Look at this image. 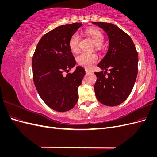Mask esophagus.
<instances>
[{
  "instance_id": "esophagus-1",
  "label": "esophagus",
  "mask_w": 157,
  "mask_h": 157,
  "mask_svg": "<svg viewBox=\"0 0 157 157\" xmlns=\"http://www.w3.org/2000/svg\"><path fill=\"white\" fill-rule=\"evenodd\" d=\"M85 71H86V73H91V71H90L89 69H85Z\"/></svg>"
}]
</instances>
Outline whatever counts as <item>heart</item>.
<instances>
[{
	"label": "heart",
	"mask_w": 157,
	"mask_h": 157,
	"mask_svg": "<svg viewBox=\"0 0 157 157\" xmlns=\"http://www.w3.org/2000/svg\"><path fill=\"white\" fill-rule=\"evenodd\" d=\"M86 34L92 38L94 43L98 46H101L104 41V36L101 32L97 29H88L86 31ZM80 36L78 33H75L70 38L69 46L71 50L73 52H77L79 50V42ZM77 63L83 66L84 67L90 68L96 63L98 60V57L95 54L87 53V52H81L79 54L77 58Z\"/></svg>",
	"instance_id": "b5f03b06"
}]
</instances>
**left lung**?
I'll return each instance as SVG.
<instances>
[{
  "label": "left lung",
  "mask_w": 157,
  "mask_h": 157,
  "mask_svg": "<svg viewBox=\"0 0 157 157\" xmlns=\"http://www.w3.org/2000/svg\"><path fill=\"white\" fill-rule=\"evenodd\" d=\"M92 23L105 31L109 39L107 54L97 65L101 71L95 73V94L103 105L117 106L126 100L134 88L138 54L130 36L119 27L109 23ZM107 70L109 74L106 73Z\"/></svg>",
  "instance_id": "obj_1"
}]
</instances>
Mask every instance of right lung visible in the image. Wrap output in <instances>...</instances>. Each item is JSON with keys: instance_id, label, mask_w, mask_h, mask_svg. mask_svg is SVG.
<instances>
[{"instance_id": "1", "label": "right lung", "mask_w": 157, "mask_h": 157, "mask_svg": "<svg viewBox=\"0 0 157 157\" xmlns=\"http://www.w3.org/2000/svg\"><path fill=\"white\" fill-rule=\"evenodd\" d=\"M82 24L61 25L47 33L38 43L32 58L33 77L40 97L50 108L58 112L73 109L78 101V88L85 70L78 66L69 46L70 38Z\"/></svg>"}]
</instances>
